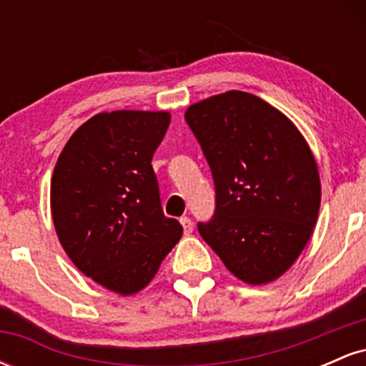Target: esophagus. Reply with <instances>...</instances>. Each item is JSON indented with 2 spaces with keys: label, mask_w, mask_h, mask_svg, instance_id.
Masks as SVG:
<instances>
[{
  "label": "esophagus",
  "mask_w": 366,
  "mask_h": 366,
  "mask_svg": "<svg viewBox=\"0 0 366 366\" xmlns=\"http://www.w3.org/2000/svg\"><path fill=\"white\" fill-rule=\"evenodd\" d=\"M180 224L184 227V234H192V230H194V224H192V220L189 217H182L180 218Z\"/></svg>",
  "instance_id": "34e87169"
}]
</instances>
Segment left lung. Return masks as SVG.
Returning a JSON list of instances; mask_svg holds the SVG:
<instances>
[{
	"label": "left lung",
	"mask_w": 366,
	"mask_h": 366,
	"mask_svg": "<svg viewBox=\"0 0 366 366\" xmlns=\"http://www.w3.org/2000/svg\"><path fill=\"white\" fill-rule=\"evenodd\" d=\"M186 120L215 180L213 220L201 237L242 282L284 275L312 239L320 174L305 136L258 96L227 91L197 102Z\"/></svg>",
	"instance_id": "1"
}]
</instances>
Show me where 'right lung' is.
Returning a JSON list of instances; mask_svg holds the SVG:
<instances>
[{"label": "right lung", "mask_w": 366, "mask_h": 366, "mask_svg": "<svg viewBox=\"0 0 366 366\" xmlns=\"http://www.w3.org/2000/svg\"><path fill=\"white\" fill-rule=\"evenodd\" d=\"M170 125L169 112H103L66 141L51 177L58 241L84 275L108 291H142L182 225L163 215L151 159Z\"/></svg>", "instance_id": "right-lung-1"}]
</instances>
